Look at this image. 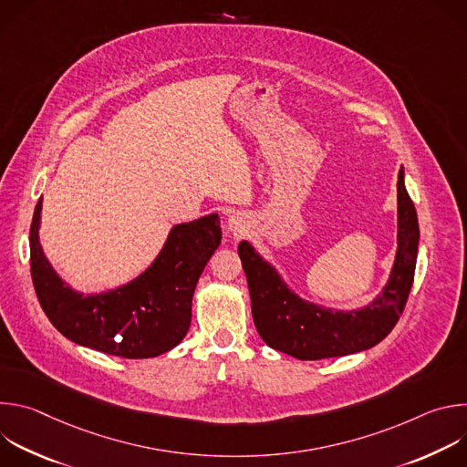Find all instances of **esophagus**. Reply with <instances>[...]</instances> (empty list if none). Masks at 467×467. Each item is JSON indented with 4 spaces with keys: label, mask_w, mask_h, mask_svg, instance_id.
Wrapping results in <instances>:
<instances>
[{
    "label": "esophagus",
    "mask_w": 467,
    "mask_h": 467,
    "mask_svg": "<svg viewBox=\"0 0 467 467\" xmlns=\"http://www.w3.org/2000/svg\"><path fill=\"white\" fill-rule=\"evenodd\" d=\"M227 229H229V233H233L234 236H242V234L247 233V229H249V220H247V216L242 214V213L233 214V216L229 218V222H227Z\"/></svg>",
    "instance_id": "1"
}]
</instances>
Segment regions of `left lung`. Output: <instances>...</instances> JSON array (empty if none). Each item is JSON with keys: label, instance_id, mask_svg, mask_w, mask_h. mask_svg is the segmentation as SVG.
Masks as SVG:
<instances>
[{"label": "left lung", "instance_id": "1", "mask_svg": "<svg viewBox=\"0 0 467 467\" xmlns=\"http://www.w3.org/2000/svg\"><path fill=\"white\" fill-rule=\"evenodd\" d=\"M420 225L405 188L403 166L397 177V251L388 283L366 306L332 310L301 299L274 265L242 240L238 254L247 277L253 321L270 348L299 360H319L366 351L384 340L407 305L418 258Z\"/></svg>", "mask_w": 467, "mask_h": 467}]
</instances>
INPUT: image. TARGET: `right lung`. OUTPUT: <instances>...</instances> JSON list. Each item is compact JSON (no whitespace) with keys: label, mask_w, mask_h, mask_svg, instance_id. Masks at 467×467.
<instances>
[{"label":"right lung","mask_w":467,"mask_h":467,"mask_svg":"<svg viewBox=\"0 0 467 467\" xmlns=\"http://www.w3.org/2000/svg\"><path fill=\"white\" fill-rule=\"evenodd\" d=\"M40 213L42 197L29 231L31 277L42 310L60 335L121 358L159 357L186 337L195 285L222 242L218 214L173 225L144 274L114 290L85 296L66 285L46 258Z\"/></svg>","instance_id":"obj_1"}]
</instances>
